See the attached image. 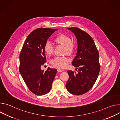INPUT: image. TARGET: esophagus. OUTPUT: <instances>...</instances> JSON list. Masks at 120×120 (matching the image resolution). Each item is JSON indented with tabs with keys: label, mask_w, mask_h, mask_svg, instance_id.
<instances>
[{
	"label": "esophagus",
	"mask_w": 120,
	"mask_h": 120,
	"mask_svg": "<svg viewBox=\"0 0 120 120\" xmlns=\"http://www.w3.org/2000/svg\"><path fill=\"white\" fill-rule=\"evenodd\" d=\"M57 71H58V72H62L63 71L61 70H60V69H57Z\"/></svg>",
	"instance_id": "esophagus-1"
}]
</instances>
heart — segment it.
Instances as JSON below:
<instances>
[{"label": "heart", "mask_w": 120, "mask_h": 120, "mask_svg": "<svg viewBox=\"0 0 120 120\" xmlns=\"http://www.w3.org/2000/svg\"><path fill=\"white\" fill-rule=\"evenodd\" d=\"M55 41L65 47L64 53L65 54L69 55L72 54L74 50V45L72 41L71 38L69 36L64 34H60L55 38ZM44 50L48 55L52 54L53 47L49 41H48L45 43ZM69 61V59L66 57H57L50 60V63L57 68L63 69L67 66Z\"/></svg>", "instance_id": "obj_1"}]
</instances>
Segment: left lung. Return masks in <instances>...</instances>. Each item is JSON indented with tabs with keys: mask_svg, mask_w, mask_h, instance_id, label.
<instances>
[{
	"mask_svg": "<svg viewBox=\"0 0 120 120\" xmlns=\"http://www.w3.org/2000/svg\"><path fill=\"white\" fill-rule=\"evenodd\" d=\"M77 39L78 50L72 64L78 69L76 73L68 71L69 78L66 84L71 94L79 95L89 91L98 77L99 54L94 39L85 31L78 28H68Z\"/></svg>",
	"mask_w": 120,
	"mask_h": 120,
	"instance_id": "8db88e82",
	"label": "left lung"
}]
</instances>
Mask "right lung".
Returning a JSON list of instances; mask_svg holds the SVG:
<instances>
[{
  "label": "right lung",
  "mask_w": 120,
  "mask_h": 120,
  "mask_svg": "<svg viewBox=\"0 0 120 120\" xmlns=\"http://www.w3.org/2000/svg\"><path fill=\"white\" fill-rule=\"evenodd\" d=\"M57 30L43 28L35 30L26 38L20 52L19 71L30 90L37 95L49 92L57 71L56 69L48 68L46 71L41 69L46 62L44 45Z\"/></svg>",
  "instance_id": "1"
}]
</instances>
